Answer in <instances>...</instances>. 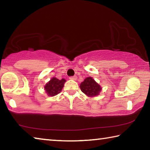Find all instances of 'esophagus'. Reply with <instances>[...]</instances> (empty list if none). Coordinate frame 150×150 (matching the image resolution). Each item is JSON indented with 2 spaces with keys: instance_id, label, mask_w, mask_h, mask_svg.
<instances>
[{
  "instance_id": "34e87169",
  "label": "esophagus",
  "mask_w": 150,
  "mask_h": 150,
  "mask_svg": "<svg viewBox=\"0 0 150 150\" xmlns=\"http://www.w3.org/2000/svg\"><path fill=\"white\" fill-rule=\"evenodd\" d=\"M69 79H71V80L76 81V80H77V76H73V77H70Z\"/></svg>"
}]
</instances>
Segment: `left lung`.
<instances>
[{
	"mask_svg": "<svg viewBox=\"0 0 150 150\" xmlns=\"http://www.w3.org/2000/svg\"><path fill=\"white\" fill-rule=\"evenodd\" d=\"M80 88L81 91L88 97L98 96L102 90L101 86L91 77L85 79V80L81 83Z\"/></svg>",
	"mask_w": 150,
	"mask_h": 150,
	"instance_id": "obj_1",
	"label": "left lung"
}]
</instances>
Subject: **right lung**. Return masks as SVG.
Masks as SVG:
<instances>
[{
  "mask_svg": "<svg viewBox=\"0 0 150 150\" xmlns=\"http://www.w3.org/2000/svg\"><path fill=\"white\" fill-rule=\"evenodd\" d=\"M66 80L64 79H58L56 77H52L44 86V90L50 96H54L61 93L64 86Z\"/></svg>",
  "mask_w": 150,
  "mask_h": 150,
  "instance_id": "right-lung-1",
  "label": "right lung"
}]
</instances>
